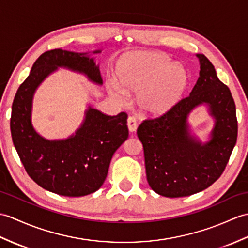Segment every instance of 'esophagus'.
I'll list each match as a JSON object with an SVG mask.
<instances>
[{
  "label": "esophagus",
  "mask_w": 248,
  "mask_h": 248,
  "mask_svg": "<svg viewBox=\"0 0 248 248\" xmlns=\"http://www.w3.org/2000/svg\"><path fill=\"white\" fill-rule=\"evenodd\" d=\"M126 124H128L129 131L132 132V133H133V132L136 131V129H137V124H136V119H135L134 117L130 116V117L128 118V120H126Z\"/></svg>",
  "instance_id": "obj_1"
}]
</instances>
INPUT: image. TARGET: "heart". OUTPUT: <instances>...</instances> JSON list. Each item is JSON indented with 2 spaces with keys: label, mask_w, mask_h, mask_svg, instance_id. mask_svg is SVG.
<instances>
[{
  "label": "heart",
  "mask_w": 248,
  "mask_h": 248,
  "mask_svg": "<svg viewBox=\"0 0 248 248\" xmlns=\"http://www.w3.org/2000/svg\"><path fill=\"white\" fill-rule=\"evenodd\" d=\"M188 76L181 64L163 54L141 51L124 56L116 67V83L108 91L119 105H128V96L137 94L140 110L147 115H162L181 100Z\"/></svg>",
  "instance_id": "b5f03b06"
}]
</instances>
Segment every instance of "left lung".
Instances as JSON below:
<instances>
[{"label":"left lung","instance_id":"1","mask_svg":"<svg viewBox=\"0 0 248 248\" xmlns=\"http://www.w3.org/2000/svg\"><path fill=\"white\" fill-rule=\"evenodd\" d=\"M200 76L191 93L155 119L137 129L142 143L149 185L167 198L188 197L212 185L223 173L237 142L235 105L227 85L217 78L215 66L197 54ZM205 105L215 120L210 140L203 143L187 122L195 107Z\"/></svg>","mask_w":248,"mask_h":248}]
</instances>
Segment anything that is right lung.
Segmentation results:
<instances>
[{
  "instance_id": "right-lung-1",
  "label": "right lung",
  "mask_w": 248,
  "mask_h": 248,
  "mask_svg": "<svg viewBox=\"0 0 248 248\" xmlns=\"http://www.w3.org/2000/svg\"><path fill=\"white\" fill-rule=\"evenodd\" d=\"M101 49L92 51L100 54ZM90 53L57 48L45 51L33 63L30 75L16 91L11 108V137L21 162L39 186L64 197H83L97 191L105 182L115 151L129 136L126 114L108 116L88 106L82 124L63 140L40 135L31 122L37 89L59 67L82 74L102 85L99 64Z\"/></svg>"
}]
</instances>
